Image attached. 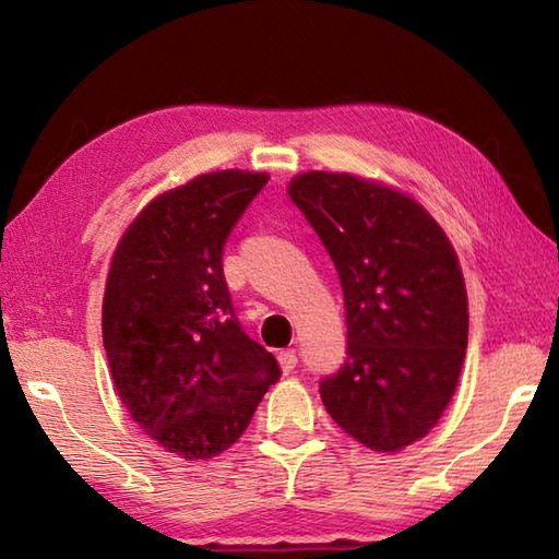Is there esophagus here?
I'll use <instances>...</instances> for the list:
<instances>
[{
  "instance_id": "esophagus-1",
  "label": "esophagus",
  "mask_w": 559,
  "mask_h": 559,
  "mask_svg": "<svg viewBox=\"0 0 559 559\" xmlns=\"http://www.w3.org/2000/svg\"><path fill=\"white\" fill-rule=\"evenodd\" d=\"M278 365H281V370L288 374V372L296 370V365H298V355L293 353V349H283V353H278Z\"/></svg>"
}]
</instances>
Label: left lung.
<instances>
[{
    "instance_id": "obj_1",
    "label": "left lung",
    "mask_w": 559,
    "mask_h": 559,
    "mask_svg": "<svg viewBox=\"0 0 559 559\" xmlns=\"http://www.w3.org/2000/svg\"><path fill=\"white\" fill-rule=\"evenodd\" d=\"M288 194L333 259L347 359L320 382L328 414L372 451L427 437L456 392L468 345L466 283L419 202L347 173H306Z\"/></svg>"
}]
</instances>
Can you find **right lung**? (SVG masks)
Returning <instances> with one entry per match:
<instances>
[{
  "instance_id": "right-lung-1",
  "label": "right lung",
  "mask_w": 559,
  "mask_h": 559,
  "mask_svg": "<svg viewBox=\"0 0 559 559\" xmlns=\"http://www.w3.org/2000/svg\"><path fill=\"white\" fill-rule=\"evenodd\" d=\"M269 182L219 169L155 197L122 234L103 296V347L132 421L169 453L212 459L239 441L278 380L243 333L222 251Z\"/></svg>"
}]
</instances>
